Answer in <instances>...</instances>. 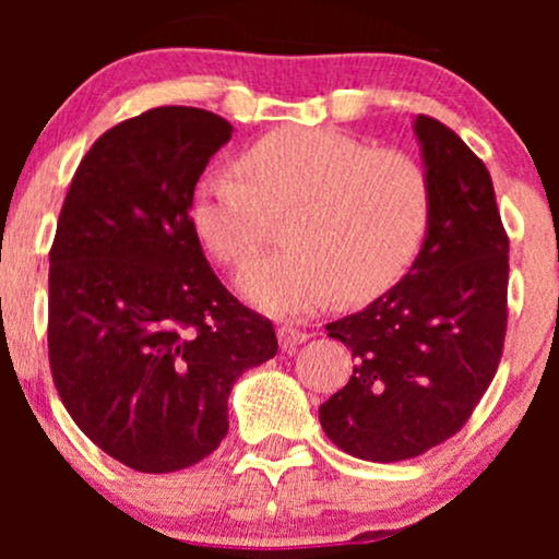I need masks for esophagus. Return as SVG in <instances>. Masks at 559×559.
I'll use <instances>...</instances> for the list:
<instances>
[{"instance_id":"34e87169","label":"esophagus","mask_w":559,"mask_h":559,"mask_svg":"<svg viewBox=\"0 0 559 559\" xmlns=\"http://www.w3.org/2000/svg\"><path fill=\"white\" fill-rule=\"evenodd\" d=\"M307 338H310V333L297 329V325H281L278 329V342H281V349L284 352H297L299 344H305Z\"/></svg>"}]
</instances>
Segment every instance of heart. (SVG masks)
<instances>
[{"label":"heart","instance_id":"obj_1","mask_svg":"<svg viewBox=\"0 0 559 559\" xmlns=\"http://www.w3.org/2000/svg\"><path fill=\"white\" fill-rule=\"evenodd\" d=\"M247 181L210 173L191 221L217 262L239 267L292 217L288 252L249 262L239 288L284 316L316 312L342 292L368 301L389 292L418 258L431 221V186L418 159L333 128H284L241 155Z\"/></svg>","mask_w":559,"mask_h":559}]
</instances>
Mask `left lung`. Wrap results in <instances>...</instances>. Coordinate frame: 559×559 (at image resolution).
Listing matches in <instances>:
<instances>
[{
    "instance_id": "obj_1",
    "label": "left lung",
    "mask_w": 559,
    "mask_h": 559,
    "mask_svg": "<svg viewBox=\"0 0 559 559\" xmlns=\"http://www.w3.org/2000/svg\"><path fill=\"white\" fill-rule=\"evenodd\" d=\"M431 186L418 260L383 297L325 325L355 357L320 426L370 463L418 457L452 439L489 389L504 349L510 239L484 159L452 128L415 120Z\"/></svg>"
}]
</instances>
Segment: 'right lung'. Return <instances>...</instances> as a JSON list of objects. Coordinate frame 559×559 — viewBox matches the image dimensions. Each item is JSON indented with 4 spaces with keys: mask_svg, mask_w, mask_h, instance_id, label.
I'll return each instance as SVG.
<instances>
[{
    "mask_svg": "<svg viewBox=\"0 0 559 559\" xmlns=\"http://www.w3.org/2000/svg\"><path fill=\"white\" fill-rule=\"evenodd\" d=\"M228 120L155 107L81 159L49 249V368L102 452L139 473L197 465L228 433L236 378L278 352L273 323L213 273L191 202Z\"/></svg>",
    "mask_w": 559,
    "mask_h": 559,
    "instance_id": "obj_1",
    "label": "right lung"
}]
</instances>
